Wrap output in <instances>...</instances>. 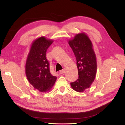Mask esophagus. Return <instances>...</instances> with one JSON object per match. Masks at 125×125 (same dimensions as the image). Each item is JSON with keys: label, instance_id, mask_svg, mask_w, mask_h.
<instances>
[{"label": "esophagus", "instance_id": "1", "mask_svg": "<svg viewBox=\"0 0 125 125\" xmlns=\"http://www.w3.org/2000/svg\"><path fill=\"white\" fill-rule=\"evenodd\" d=\"M65 69H63L62 70H61V71H60V74H63V73H65Z\"/></svg>", "mask_w": 125, "mask_h": 125}]
</instances>
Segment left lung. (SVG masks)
I'll use <instances>...</instances> for the list:
<instances>
[{"label":"left lung","instance_id":"left-lung-1","mask_svg":"<svg viewBox=\"0 0 125 125\" xmlns=\"http://www.w3.org/2000/svg\"><path fill=\"white\" fill-rule=\"evenodd\" d=\"M74 54L78 70V78L71 83L72 88L76 92H83L90 87L96 73L95 54L92 43L85 33L76 35L68 42Z\"/></svg>","mask_w":125,"mask_h":125}]
</instances>
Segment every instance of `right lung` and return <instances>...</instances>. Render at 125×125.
<instances>
[{
	"label": "right lung",
	"mask_w": 125,
	"mask_h": 125,
	"mask_svg": "<svg viewBox=\"0 0 125 125\" xmlns=\"http://www.w3.org/2000/svg\"><path fill=\"white\" fill-rule=\"evenodd\" d=\"M53 41L41 37L31 46L26 60L25 71L29 83L41 92H47L53 85L57 78L50 70V63L46 52Z\"/></svg>",
	"instance_id": "obj_1"
}]
</instances>
